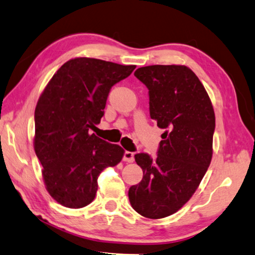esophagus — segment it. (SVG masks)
Instances as JSON below:
<instances>
[{
    "label": "esophagus",
    "mask_w": 255,
    "mask_h": 255,
    "mask_svg": "<svg viewBox=\"0 0 255 255\" xmlns=\"http://www.w3.org/2000/svg\"><path fill=\"white\" fill-rule=\"evenodd\" d=\"M133 152L131 151H125L124 154V160L126 161V163H132L133 161Z\"/></svg>",
    "instance_id": "esophagus-1"
}]
</instances>
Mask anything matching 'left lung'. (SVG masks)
<instances>
[{
  "instance_id": "left-lung-1",
  "label": "left lung",
  "mask_w": 255,
  "mask_h": 255,
  "mask_svg": "<svg viewBox=\"0 0 255 255\" xmlns=\"http://www.w3.org/2000/svg\"><path fill=\"white\" fill-rule=\"evenodd\" d=\"M135 76L149 90L150 118L165 132L155 159L135 155L143 176L128 197L138 214L164 219L186 204L204 177L213 156L215 114L204 86L186 66L141 67Z\"/></svg>"
}]
</instances>
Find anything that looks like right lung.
Wrapping results in <instances>:
<instances>
[{"label":"right lung","instance_id":"right-lung-1","mask_svg":"<svg viewBox=\"0 0 255 255\" xmlns=\"http://www.w3.org/2000/svg\"><path fill=\"white\" fill-rule=\"evenodd\" d=\"M136 66L79 57L54 73L34 112L33 147L48 193L59 204L81 208L95 200L99 174L122 161L125 150L89 129L100 123L115 83Z\"/></svg>","mask_w":255,"mask_h":255}]
</instances>
